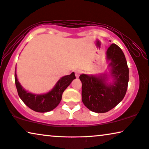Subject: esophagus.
I'll return each mask as SVG.
<instances>
[{
  "instance_id": "esophagus-1",
  "label": "esophagus",
  "mask_w": 149,
  "mask_h": 149,
  "mask_svg": "<svg viewBox=\"0 0 149 149\" xmlns=\"http://www.w3.org/2000/svg\"><path fill=\"white\" fill-rule=\"evenodd\" d=\"M81 73V71L80 70H76V72H75V74H76V77L77 78H79V76H80Z\"/></svg>"
}]
</instances>
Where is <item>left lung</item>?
<instances>
[{
    "mask_svg": "<svg viewBox=\"0 0 149 149\" xmlns=\"http://www.w3.org/2000/svg\"><path fill=\"white\" fill-rule=\"evenodd\" d=\"M108 73H82V100L89 110L104 113L117 106L124 98L129 82V68L122 49L112 43L106 51Z\"/></svg>",
    "mask_w": 149,
    "mask_h": 149,
    "instance_id": "obj_1",
    "label": "left lung"
}]
</instances>
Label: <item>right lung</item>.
I'll use <instances>...</instances> for the list:
<instances>
[{"mask_svg": "<svg viewBox=\"0 0 149 149\" xmlns=\"http://www.w3.org/2000/svg\"><path fill=\"white\" fill-rule=\"evenodd\" d=\"M16 70V69H15ZM76 79L74 72L61 78L52 89L43 94H35L25 90L17 80L15 71V82L19 98L31 108L37 112H47L54 110L61 102L62 95L71 82Z\"/></svg>", "mask_w": 149, "mask_h": 149, "instance_id": "obj_1", "label": "right lung"}]
</instances>
